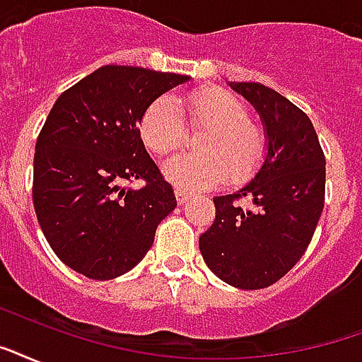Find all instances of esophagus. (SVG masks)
Masks as SVG:
<instances>
[{"mask_svg": "<svg viewBox=\"0 0 362 362\" xmlns=\"http://www.w3.org/2000/svg\"><path fill=\"white\" fill-rule=\"evenodd\" d=\"M175 195H176V201H178V205H184V203H187L189 197H192V193L184 192V189H175Z\"/></svg>", "mask_w": 362, "mask_h": 362, "instance_id": "1", "label": "esophagus"}]
</instances>
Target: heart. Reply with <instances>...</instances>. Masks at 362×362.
Returning <instances> with one entry per match:
<instances>
[{
  "label": "heart",
  "mask_w": 362,
  "mask_h": 362,
  "mask_svg": "<svg viewBox=\"0 0 362 362\" xmlns=\"http://www.w3.org/2000/svg\"><path fill=\"white\" fill-rule=\"evenodd\" d=\"M178 105L192 127H205L195 146L163 163V175L180 187H206L228 178L241 184L256 175L267 153L264 127L247 117L241 98L222 89H201L176 98L159 96L140 117V136L148 150L163 157L180 146L186 127Z\"/></svg>",
  "instance_id": "heart-1"
}]
</instances>
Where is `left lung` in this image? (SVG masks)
<instances>
[{
  "instance_id": "8db88e82",
  "label": "left lung",
  "mask_w": 362,
  "mask_h": 362,
  "mask_svg": "<svg viewBox=\"0 0 362 362\" xmlns=\"http://www.w3.org/2000/svg\"><path fill=\"white\" fill-rule=\"evenodd\" d=\"M260 114L267 153L255 178L214 197V224L199 237L211 272L231 286L258 291L296 266L325 206V153L308 115L262 83H230ZM243 199L253 205L243 207Z\"/></svg>"
}]
</instances>
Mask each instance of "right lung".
Instances as JSON below:
<instances>
[{"label": "right lung", "instance_id": "right-lung-1", "mask_svg": "<svg viewBox=\"0 0 362 362\" xmlns=\"http://www.w3.org/2000/svg\"><path fill=\"white\" fill-rule=\"evenodd\" d=\"M187 76L102 66L57 98L35 142L34 209L54 255L96 281L131 272L175 211L173 186L140 138L151 102ZM144 180L140 190L127 188Z\"/></svg>", "mask_w": 362, "mask_h": 362}]
</instances>
